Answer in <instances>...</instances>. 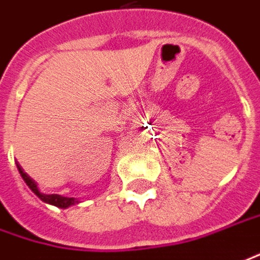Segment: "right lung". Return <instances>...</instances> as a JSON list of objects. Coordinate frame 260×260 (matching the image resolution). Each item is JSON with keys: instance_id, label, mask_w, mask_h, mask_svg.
Instances as JSON below:
<instances>
[{"instance_id": "add662e5", "label": "right lung", "mask_w": 260, "mask_h": 260, "mask_svg": "<svg viewBox=\"0 0 260 260\" xmlns=\"http://www.w3.org/2000/svg\"><path fill=\"white\" fill-rule=\"evenodd\" d=\"M17 169L18 172H20V175L23 177V180L26 182V185H27L30 189H31V192L36 195V197L39 198L40 201H43L45 204H49V205H53V207H58V208H68V207H71V205H75V204H78L80 201H77L75 198H67V197H61V195H56V193H51V195H48V193H43V192H40L39 187H38V183L30 177V176L21 169V166L17 163Z\"/></svg>"}]
</instances>
